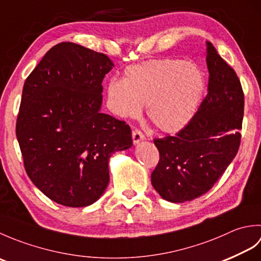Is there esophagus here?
Masks as SVG:
<instances>
[{
	"label": "esophagus",
	"mask_w": 261,
	"mask_h": 261,
	"mask_svg": "<svg viewBox=\"0 0 261 261\" xmlns=\"http://www.w3.org/2000/svg\"><path fill=\"white\" fill-rule=\"evenodd\" d=\"M132 139H134L135 145H137V143H139L141 140L145 139V135L139 129H135L132 131Z\"/></svg>",
	"instance_id": "1"
}]
</instances>
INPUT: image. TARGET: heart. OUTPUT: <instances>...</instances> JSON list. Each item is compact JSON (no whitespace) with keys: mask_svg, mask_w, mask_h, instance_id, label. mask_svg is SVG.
Segmentation results:
<instances>
[{"mask_svg":"<svg viewBox=\"0 0 261 261\" xmlns=\"http://www.w3.org/2000/svg\"><path fill=\"white\" fill-rule=\"evenodd\" d=\"M205 88V77L196 64L180 59H151L131 65L123 80L108 84L109 105L121 118L139 116L142 105L151 123L164 132L184 127L195 114Z\"/></svg>","mask_w":261,"mask_h":261,"instance_id":"1","label":"heart"}]
</instances>
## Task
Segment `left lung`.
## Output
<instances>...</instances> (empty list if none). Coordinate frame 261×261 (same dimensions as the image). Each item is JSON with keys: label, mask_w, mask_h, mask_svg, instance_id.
Listing matches in <instances>:
<instances>
[{"label": "left lung", "mask_w": 261, "mask_h": 261, "mask_svg": "<svg viewBox=\"0 0 261 261\" xmlns=\"http://www.w3.org/2000/svg\"><path fill=\"white\" fill-rule=\"evenodd\" d=\"M208 93L175 136L153 139L159 162L151 184L166 201L204 195L223 175L240 147L245 94L234 69L207 41Z\"/></svg>", "instance_id": "obj_1"}]
</instances>
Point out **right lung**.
<instances>
[{
  "instance_id": "right-lung-1",
  "label": "right lung",
  "mask_w": 261,
  "mask_h": 261,
  "mask_svg": "<svg viewBox=\"0 0 261 261\" xmlns=\"http://www.w3.org/2000/svg\"><path fill=\"white\" fill-rule=\"evenodd\" d=\"M107 55L74 42L49 49L27 77L15 134L39 190L69 207L91 205L110 181L109 159L132 146L124 121L101 113Z\"/></svg>"
}]
</instances>
